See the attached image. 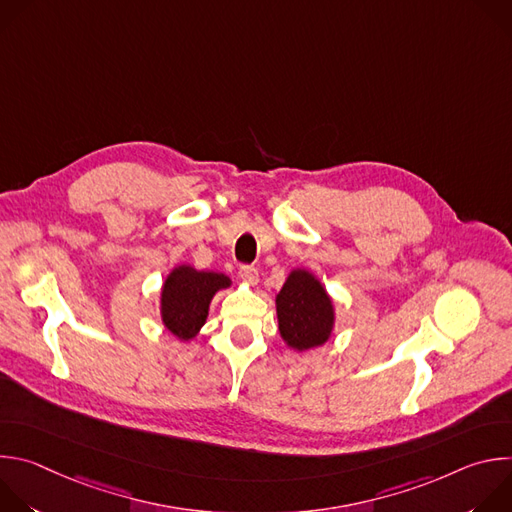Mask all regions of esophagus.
Masks as SVG:
<instances>
[{
	"label": "esophagus",
	"mask_w": 512,
	"mask_h": 512,
	"mask_svg": "<svg viewBox=\"0 0 512 512\" xmlns=\"http://www.w3.org/2000/svg\"><path fill=\"white\" fill-rule=\"evenodd\" d=\"M239 277H241L247 285H257V281H259V273H257V269H255L253 265H243V267L239 269Z\"/></svg>",
	"instance_id": "34e87169"
}]
</instances>
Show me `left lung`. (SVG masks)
Wrapping results in <instances>:
<instances>
[{
	"label": "left lung",
	"instance_id": "obj_1",
	"mask_svg": "<svg viewBox=\"0 0 512 512\" xmlns=\"http://www.w3.org/2000/svg\"><path fill=\"white\" fill-rule=\"evenodd\" d=\"M277 328L291 350L324 346L336 326V308L322 279L306 267L291 269L275 296Z\"/></svg>",
	"mask_w": 512,
	"mask_h": 512
}]
</instances>
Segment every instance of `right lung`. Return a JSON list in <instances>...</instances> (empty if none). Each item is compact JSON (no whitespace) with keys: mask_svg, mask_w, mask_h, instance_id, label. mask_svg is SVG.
<instances>
[{"mask_svg":"<svg viewBox=\"0 0 512 512\" xmlns=\"http://www.w3.org/2000/svg\"><path fill=\"white\" fill-rule=\"evenodd\" d=\"M233 285L231 277L218 271L176 265L160 289V318L164 328L180 342H190L206 324L212 298Z\"/></svg>","mask_w":512,"mask_h":512,"instance_id":"right-lung-1","label":"right lung"}]
</instances>
